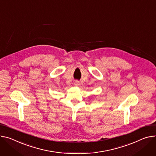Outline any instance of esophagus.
I'll list each match as a JSON object with an SVG mask.
<instances>
[{
	"label": "esophagus",
	"mask_w": 156,
	"mask_h": 156,
	"mask_svg": "<svg viewBox=\"0 0 156 156\" xmlns=\"http://www.w3.org/2000/svg\"><path fill=\"white\" fill-rule=\"evenodd\" d=\"M75 85H79V82H75Z\"/></svg>",
	"instance_id": "1"
}]
</instances>
